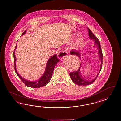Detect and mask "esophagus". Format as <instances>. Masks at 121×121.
Returning <instances> with one entry per match:
<instances>
[{"mask_svg": "<svg viewBox=\"0 0 121 121\" xmlns=\"http://www.w3.org/2000/svg\"><path fill=\"white\" fill-rule=\"evenodd\" d=\"M67 54L68 53L66 50L63 49L58 54V57L59 59H62L64 58L65 57H66V56L67 55Z\"/></svg>", "mask_w": 121, "mask_h": 121, "instance_id": "34e87169", "label": "esophagus"}]
</instances>
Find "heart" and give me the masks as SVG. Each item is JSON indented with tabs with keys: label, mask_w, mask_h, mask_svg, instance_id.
Segmentation results:
<instances>
[{
	"label": "heart",
	"mask_w": 121,
	"mask_h": 121,
	"mask_svg": "<svg viewBox=\"0 0 121 121\" xmlns=\"http://www.w3.org/2000/svg\"><path fill=\"white\" fill-rule=\"evenodd\" d=\"M82 39H79V43H81V42H82Z\"/></svg>",
	"instance_id": "obj_1"
}]
</instances>
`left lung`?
<instances>
[{"mask_svg": "<svg viewBox=\"0 0 121 121\" xmlns=\"http://www.w3.org/2000/svg\"><path fill=\"white\" fill-rule=\"evenodd\" d=\"M87 29L88 30V34H89V38H90L91 39H92L94 41V42H95L94 44L97 46V49L99 50L98 55H99V59L101 60V67H100V69L99 73L97 74V75H96L95 78L92 80H87L86 79L84 78L82 76L81 73H80V71L81 65L79 69L77 71L70 72V76L71 79V80L72 81V82H73V83L76 84L78 85H79V86H86V85L92 84L95 81L96 79L98 77V76L99 75V73L101 71V70L102 69V65H103V52H102V51L101 48L100 42L99 43V40L95 37L94 34L92 32L91 30L88 27L87 28ZM80 52V51H75L74 50H72L71 51H70V54L71 55H77V56L79 58H80L81 60Z\"/></svg>", "mask_w": 121, "mask_h": 121, "instance_id": "obj_1", "label": "left lung"}]
</instances>
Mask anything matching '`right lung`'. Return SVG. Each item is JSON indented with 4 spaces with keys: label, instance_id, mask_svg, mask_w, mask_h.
Listing matches in <instances>:
<instances>
[{
    "label": "right lung",
    "instance_id": "add662e5",
    "mask_svg": "<svg viewBox=\"0 0 121 121\" xmlns=\"http://www.w3.org/2000/svg\"><path fill=\"white\" fill-rule=\"evenodd\" d=\"M26 32V31L25 30L23 33H22V35L25 34ZM16 47H17V45H16L15 50L16 49ZM15 50L14 52V63H15V72L18 75V76L19 78L24 83V84L26 86L34 88H40L41 87L44 86L48 84L51 79V76L52 75L53 72L54 70L56 64L59 61V60L57 56V55L56 54L54 55L53 56H52L51 58H50L48 59L47 63L45 72L40 78L37 80L30 81L26 80L25 79L23 78H22L17 71V70L16 69V65H15V62L16 60V58L15 55Z\"/></svg>",
    "mask_w": 121,
    "mask_h": 121
}]
</instances>
